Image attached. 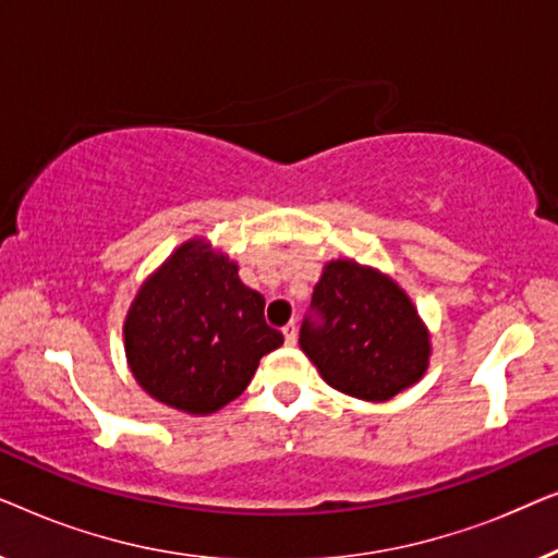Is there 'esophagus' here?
I'll return each instance as SVG.
<instances>
[{
  "mask_svg": "<svg viewBox=\"0 0 558 558\" xmlns=\"http://www.w3.org/2000/svg\"><path fill=\"white\" fill-rule=\"evenodd\" d=\"M281 332H284L287 345H294V342H296V323H289Z\"/></svg>",
  "mask_w": 558,
  "mask_h": 558,
  "instance_id": "obj_1",
  "label": "esophagus"
}]
</instances>
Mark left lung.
<instances>
[{
	"instance_id": "obj_1",
	"label": "left lung",
	"mask_w": 558,
	"mask_h": 558,
	"mask_svg": "<svg viewBox=\"0 0 558 558\" xmlns=\"http://www.w3.org/2000/svg\"><path fill=\"white\" fill-rule=\"evenodd\" d=\"M300 345L319 376L363 401H388L429 363V335L399 284L355 262H330L317 281Z\"/></svg>"
}]
</instances>
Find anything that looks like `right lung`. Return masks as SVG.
<instances>
[{"label": "right lung", "instance_id": "right-lung-1", "mask_svg": "<svg viewBox=\"0 0 558 558\" xmlns=\"http://www.w3.org/2000/svg\"><path fill=\"white\" fill-rule=\"evenodd\" d=\"M264 296L208 243L187 241L144 281L124 323L126 357L151 399L213 414L243 393L284 335L266 325Z\"/></svg>", "mask_w": 558, "mask_h": 558}]
</instances>
